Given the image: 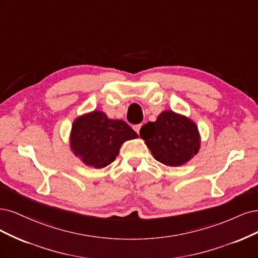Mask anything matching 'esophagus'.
I'll return each instance as SVG.
<instances>
[{"instance_id":"34e87169","label":"esophagus","mask_w":258,"mask_h":258,"mask_svg":"<svg viewBox=\"0 0 258 258\" xmlns=\"http://www.w3.org/2000/svg\"><path fill=\"white\" fill-rule=\"evenodd\" d=\"M133 128L135 130V132L137 133V134H139V131L141 128V124H137V125H134V126H133Z\"/></svg>"}]
</instances>
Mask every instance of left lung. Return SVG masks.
I'll list each match as a JSON object with an SVG mask.
<instances>
[{"instance_id":"1","label":"left lung","mask_w":258,"mask_h":258,"mask_svg":"<svg viewBox=\"0 0 258 258\" xmlns=\"http://www.w3.org/2000/svg\"><path fill=\"white\" fill-rule=\"evenodd\" d=\"M139 134L154 159L172 167L188 162L201 147L196 124L171 110L163 111L155 122L145 124Z\"/></svg>"}]
</instances>
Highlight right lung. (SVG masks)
<instances>
[{
	"label": "right lung",
	"mask_w": 258,
	"mask_h": 258,
	"mask_svg": "<svg viewBox=\"0 0 258 258\" xmlns=\"http://www.w3.org/2000/svg\"><path fill=\"white\" fill-rule=\"evenodd\" d=\"M137 137L126 122L108 119L102 111H92L74 121L71 148L86 165L103 168L115 160L124 141Z\"/></svg>",
	"instance_id": "obj_1"
}]
</instances>
